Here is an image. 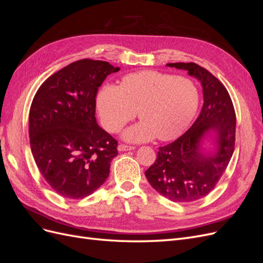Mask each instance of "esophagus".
<instances>
[{"label": "esophagus", "instance_id": "1", "mask_svg": "<svg viewBox=\"0 0 263 263\" xmlns=\"http://www.w3.org/2000/svg\"><path fill=\"white\" fill-rule=\"evenodd\" d=\"M117 149H118V151H129V150H134V149H135V147H132V146H127V145H123V144H121V145H118Z\"/></svg>", "mask_w": 263, "mask_h": 263}]
</instances>
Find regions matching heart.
Listing matches in <instances>:
<instances>
[{"label": "heart", "instance_id": "1", "mask_svg": "<svg viewBox=\"0 0 263 263\" xmlns=\"http://www.w3.org/2000/svg\"><path fill=\"white\" fill-rule=\"evenodd\" d=\"M97 105L108 132H118L137 115L141 121L123 133L130 142L158 137L166 141L184 133L197 110L198 92L189 78L156 70L125 76L121 86L105 83L98 92Z\"/></svg>", "mask_w": 263, "mask_h": 263}]
</instances>
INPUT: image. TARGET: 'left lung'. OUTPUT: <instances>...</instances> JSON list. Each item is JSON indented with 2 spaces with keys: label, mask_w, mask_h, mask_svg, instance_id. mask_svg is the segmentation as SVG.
I'll list each match as a JSON object with an SVG mask.
<instances>
[{
  "label": "left lung",
  "mask_w": 263,
  "mask_h": 263,
  "mask_svg": "<svg viewBox=\"0 0 263 263\" xmlns=\"http://www.w3.org/2000/svg\"><path fill=\"white\" fill-rule=\"evenodd\" d=\"M187 71L203 89V107L190 129L160 147L145 172L150 185L172 202L186 203L208 195L224 174L235 148L236 114L218 79L193 62L166 63ZM208 144L212 147L209 148Z\"/></svg>",
  "instance_id": "obj_1"
}]
</instances>
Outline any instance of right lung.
Segmentation results:
<instances>
[{
	"label": "right lung",
	"mask_w": 263,
	"mask_h": 263,
	"mask_svg": "<svg viewBox=\"0 0 263 263\" xmlns=\"http://www.w3.org/2000/svg\"><path fill=\"white\" fill-rule=\"evenodd\" d=\"M119 71L106 61L82 59L50 76L29 110V140L47 183L63 197L83 198L106 181L117 141L95 118L99 87Z\"/></svg>",
	"instance_id": "1"
}]
</instances>
